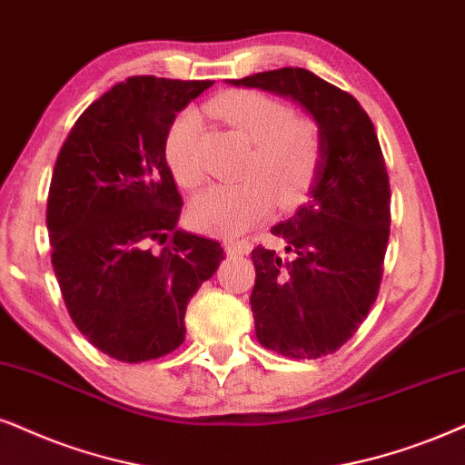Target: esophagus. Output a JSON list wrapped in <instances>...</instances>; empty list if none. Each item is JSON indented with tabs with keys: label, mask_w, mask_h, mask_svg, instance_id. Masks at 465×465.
Here are the masks:
<instances>
[{
	"label": "esophagus",
	"mask_w": 465,
	"mask_h": 465,
	"mask_svg": "<svg viewBox=\"0 0 465 465\" xmlns=\"http://www.w3.org/2000/svg\"><path fill=\"white\" fill-rule=\"evenodd\" d=\"M223 246H225V251L229 252V255H246V252L251 251V244L246 242V240L225 238L223 240Z\"/></svg>",
	"instance_id": "obj_1"
}]
</instances>
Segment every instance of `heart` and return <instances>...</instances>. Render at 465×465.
<instances>
[{"label":"heart","instance_id":"obj_1","mask_svg":"<svg viewBox=\"0 0 465 465\" xmlns=\"http://www.w3.org/2000/svg\"><path fill=\"white\" fill-rule=\"evenodd\" d=\"M210 111L255 148L246 163L244 184H214L193 199V227L216 236H238L270 214V193L281 205L304 199L324 158L320 128L313 122L296 120L290 104L262 92L227 94L210 103ZM202 139V117L193 109L182 111L164 137V161L186 189L203 178Z\"/></svg>","mask_w":465,"mask_h":465}]
</instances>
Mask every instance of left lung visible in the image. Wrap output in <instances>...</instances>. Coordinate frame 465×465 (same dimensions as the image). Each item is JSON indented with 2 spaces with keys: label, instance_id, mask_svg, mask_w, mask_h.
Masks as SVG:
<instances>
[{
  "label": "left lung",
  "instance_id": "1",
  "mask_svg": "<svg viewBox=\"0 0 465 465\" xmlns=\"http://www.w3.org/2000/svg\"><path fill=\"white\" fill-rule=\"evenodd\" d=\"M229 84L292 98L320 128L324 158L309 202L270 229L285 252H251V311L263 348L287 358L332 354L378 298L389 244L391 184L373 122L351 94L304 68Z\"/></svg>",
  "mask_w": 465,
  "mask_h": 465
}]
</instances>
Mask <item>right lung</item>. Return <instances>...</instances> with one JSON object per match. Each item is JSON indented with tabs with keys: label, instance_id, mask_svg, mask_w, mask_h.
I'll return each mask as SVG.
<instances>
[{
	"label": "right lung",
	"instance_id": "1",
	"mask_svg": "<svg viewBox=\"0 0 465 465\" xmlns=\"http://www.w3.org/2000/svg\"><path fill=\"white\" fill-rule=\"evenodd\" d=\"M213 81L131 76L92 103L53 169L51 263L74 326L122 362L184 341L186 304L225 257L178 227L182 197L164 161L169 126Z\"/></svg>",
	"mask_w": 465,
	"mask_h": 465
}]
</instances>
